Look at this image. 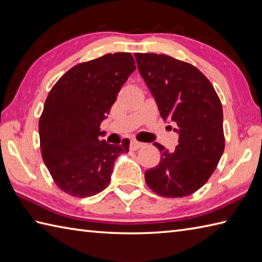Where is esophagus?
I'll return each mask as SVG.
<instances>
[{
	"mask_svg": "<svg viewBox=\"0 0 262 262\" xmlns=\"http://www.w3.org/2000/svg\"><path fill=\"white\" fill-rule=\"evenodd\" d=\"M144 146V143H141V142H137V141H132L130 142V149H138V148H141V147H143Z\"/></svg>",
	"mask_w": 262,
	"mask_h": 262,
	"instance_id": "34e87169",
	"label": "esophagus"
}]
</instances>
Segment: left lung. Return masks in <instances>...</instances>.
Here are the masks:
<instances>
[{
  "instance_id": "obj_1",
  "label": "left lung",
  "mask_w": 262,
  "mask_h": 262,
  "mask_svg": "<svg viewBox=\"0 0 262 262\" xmlns=\"http://www.w3.org/2000/svg\"><path fill=\"white\" fill-rule=\"evenodd\" d=\"M137 68L161 117L176 124L179 144L169 152L155 143L160 163L145 172L152 190L180 198L208 181L224 152L223 109L214 86L193 65L163 54H135Z\"/></svg>"
}]
</instances>
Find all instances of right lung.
Instances as JSON below:
<instances>
[{"label":"right lung","instance_id":"1","mask_svg":"<svg viewBox=\"0 0 262 262\" xmlns=\"http://www.w3.org/2000/svg\"><path fill=\"white\" fill-rule=\"evenodd\" d=\"M136 70L130 53L105 54L73 66L49 92L39 119L42 160L59 189L91 197L109 186L116 159L129 140L108 144L100 125L117 94Z\"/></svg>","mask_w":262,"mask_h":262}]
</instances>
